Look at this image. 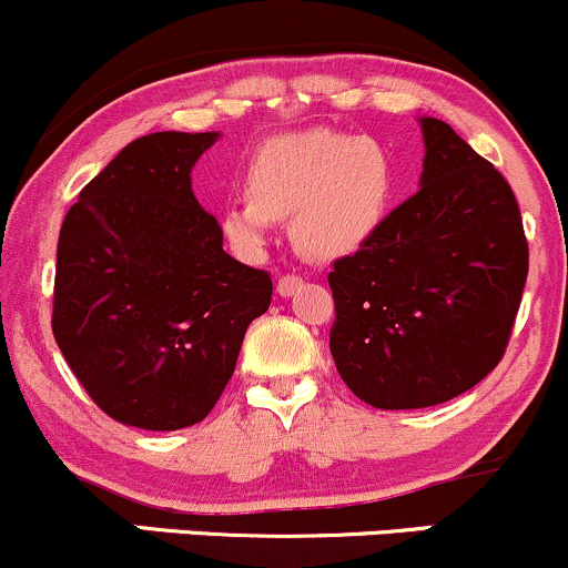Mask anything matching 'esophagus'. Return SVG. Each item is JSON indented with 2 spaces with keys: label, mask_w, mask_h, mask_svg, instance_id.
<instances>
[{
  "label": "esophagus",
  "mask_w": 568,
  "mask_h": 568,
  "mask_svg": "<svg viewBox=\"0 0 568 568\" xmlns=\"http://www.w3.org/2000/svg\"><path fill=\"white\" fill-rule=\"evenodd\" d=\"M304 285V280L298 275H283L277 280V293L280 296H293Z\"/></svg>",
  "instance_id": "esophagus-1"
}]
</instances>
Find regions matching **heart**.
Returning a JSON list of instances; mask_svg holds the SVG:
<instances>
[{
    "label": "heart",
    "instance_id": "obj_1",
    "mask_svg": "<svg viewBox=\"0 0 568 568\" xmlns=\"http://www.w3.org/2000/svg\"><path fill=\"white\" fill-rule=\"evenodd\" d=\"M247 194L221 213L226 240L245 256L262 253L275 221L312 262H334L366 245L395 194V168L374 139L302 130L264 141L247 165Z\"/></svg>",
    "mask_w": 568,
    "mask_h": 568
}]
</instances>
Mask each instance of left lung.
Listing matches in <instances>:
<instances>
[{
  "instance_id": "obj_1",
  "label": "left lung",
  "mask_w": 568,
  "mask_h": 568,
  "mask_svg": "<svg viewBox=\"0 0 568 568\" xmlns=\"http://www.w3.org/2000/svg\"><path fill=\"white\" fill-rule=\"evenodd\" d=\"M422 189L334 262L331 355L374 408H427L497 368L529 275L518 200L452 125L422 116Z\"/></svg>"
}]
</instances>
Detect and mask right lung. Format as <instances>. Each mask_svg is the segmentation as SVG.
<instances>
[{"instance_id":"right-lung-1","label":"right lung","mask_w":568,"mask_h":568,"mask_svg":"<svg viewBox=\"0 0 568 568\" xmlns=\"http://www.w3.org/2000/svg\"><path fill=\"white\" fill-rule=\"evenodd\" d=\"M219 133H149L80 192L58 237L53 336L103 414L141 429L192 427L270 310V272L234 262L192 192Z\"/></svg>"}]
</instances>
